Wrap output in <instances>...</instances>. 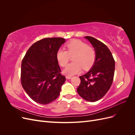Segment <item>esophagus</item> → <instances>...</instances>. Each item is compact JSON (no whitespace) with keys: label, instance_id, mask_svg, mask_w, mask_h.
<instances>
[{"label":"esophagus","instance_id":"esophagus-1","mask_svg":"<svg viewBox=\"0 0 135 135\" xmlns=\"http://www.w3.org/2000/svg\"><path fill=\"white\" fill-rule=\"evenodd\" d=\"M71 76H68V75H66V78L67 79H71Z\"/></svg>","mask_w":135,"mask_h":135}]
</instances>
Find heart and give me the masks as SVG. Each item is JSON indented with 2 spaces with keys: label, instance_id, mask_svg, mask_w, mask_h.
<instances>
[{
  "label": "heart",
  "instance_id": "1",
  "mask_svg": "<svg viewBox=\"0 0 135 135\" xmlns=\"http://www.w3.org/2000/svg\"><path fill=\"white\" fill-rule=\"evenodd\" d=\"M67 51L59 49L56 53V59L61 66H66L70 56L73 62L69 64L64 69V73L68 76H73L79 73L82 67L87 70L92 67L95 62L96 52L94 49L80 40H73L66 44Z\"/></svg>",
  "mask_w": 135,
  "mask_h": 135
}]
</instances>
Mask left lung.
<instances>
[{
    "label": "left lung",
    "instance_id": "8db88e82",
    "mask_svg": "<svg viewBox=\"0 0 135 135\" xmlns=\"http://www.w3.org/2000/svg\"><path fill=\"white\" fill-rule=\"evenodd\" d=\"M95 48L96 59L91 70L79 76L80 83L77 88L79 95L87 101L95 102L103 97L112 84L115 61L108 47L100 40L87 36Z\"/></svg>",
    "mask_w": 135,
    "mask_h": 135
}]
</instances>
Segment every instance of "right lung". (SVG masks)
I'll use <instances>...</instances> for the list:
<instances>
[{"label": "right lung", "instance_id": "add662e5", "mask_svg": "<svg viewBox=\"0 0 135 135\" xmlns=\"http://www.w3.org/2000/svg\"><path fill=\"white\" fill-rule=\"evenodd\" d=\"M65 42L62 38H47L35 42L22 61L21 82L31 99L40 104H48L57 98L65 76L56 59V53Z\"/></svg>", "mask_w": 135, "mask_h": 135}]
</instances>
